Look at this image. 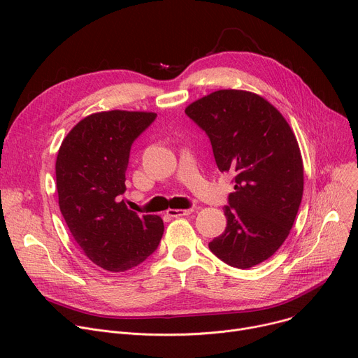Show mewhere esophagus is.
<instances>
[{
  "label": "esophagus",
  "mask_w": 358,
  "mask_h": 358,
  "mask_svg": "<svg viewBox=\"0 0 358 358\" xmlns=\"http://www.w3.org/2000/svg\"><path fill=\"white\" fill-rule=\"evenodd\" d=\"M193 213V209H169L166 210V215L171 217H180V216H189Z\"/></svg>",
  "instance_id": "34e87169"
}]
</instances>
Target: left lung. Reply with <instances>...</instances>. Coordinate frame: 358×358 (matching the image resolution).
I'll return each mask as SVG.
<instances>
[{"mask_svg": "<svg viewBox=\"0 0 358 358\" xmlns=\"http://www.w3.org/2000/svg\"><path fill=\"white\" fill-rule=\"evenodd\" d=\"M208 134L220 173L235 176L227 228L209 242L227 264L251 268L286 241L303 196V161L283 115L264 97L217 90L185 107Z\"/></svg>", "mask_w": 358, "mask_h": 358, "instance_id": "obj_1", "label": "left lung"}]
</instances>
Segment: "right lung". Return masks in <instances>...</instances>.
Wrapping results in <instances>:
<instances>
[{
	"label": "right lung",
	"mask_w": 358,
	"mask_h": 358,
	"mask_svg": "<svg viewBox=\"0 0 358 358\" xmlns=\"http://www.w3.org/2000/svg\"><path fill=\"white\" fill-rule=\"evenodd\" d=\"M157 113L110 110L75 124L56 157V190L66 227L94 264L113 273L134 268L159 245L164 222L138 216L126 190L130 146Z\"/></svg>",
	"instance_id": "right-lung-1"
}]
</instances>
